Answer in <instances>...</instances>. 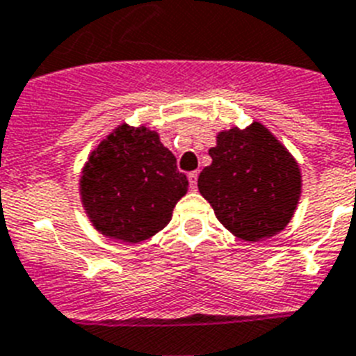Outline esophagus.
<instances>
[{
    "instance_id": "obj_1",
    "label": "esophagus",
    "mask_w": 356,
    "mask_h": 356,
    "mask_svg": "<svg viewBox=\"0 0 356 356\" xmlns=\"http://www.w3.org/2000/svg\"><path fill=\"white\" fill-rule=\"evenodd\" d=\"M196 184H198V171L189 172V185H191V189L195 191V189H196Z\"/></svg>"
}]
</instances>
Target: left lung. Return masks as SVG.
<instances>
[{
  "label": "left lung",
  "instance_id": "8db88e82",
  "mask_svg": "<svg viewBox=\"0 0 356 356\" xmlns=\"http://www.w3.org/2000/svg\"><path fill=\"white\" fill-rule=\"evenodd\" d=\"M213 163L198 176L200 195L234 236L258 242L289 224L300 198L298 163L262 123L218 132Z\"/></svg>",
  "mask_w": 356,
  "mask_h": 356
}]
</instances>
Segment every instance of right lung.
<instances>
[{
	"mask_svg": "<svg viewBox=\"0 0 356 356\" xmlns=\"http://www.w3.org/2000/svg\"><path fill=\"white\" fill-rule=\"evenodd\" d=\"M187 187V176L158 132L123 123L90 152L79 195L99 233L138 243L171 222Z\"/></svg>",
	"mask_w": 356,
	"mask_h": 356,
	"instance_id": "right-lung-1",
	"label": "right lung"
}]
</instances>
